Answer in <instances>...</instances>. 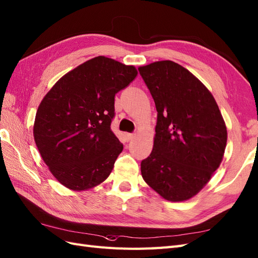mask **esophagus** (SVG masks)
Segmentation results:
<instances>
[{
    "label": "esophagus",
    "instance_id": "1",
    "mask_svg": "<svg viewBox=\"0 0 258 258\" xmlns=\"http://www.w3.org/2000/svg\"><path fill=\"white\" fill-rule=\"evenodd\" d=\"M134 138H135L134 134H127L126 135V140H127V141H131V140L134 139Z\"/></svg>",
    "mask_w": 258,
    "mask_h": 258
}]
</instances>
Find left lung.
<instances>
[{"instance_id": "8db88e82", "label": "left lung", "mask_w": 258, "mask_h": 258, "mask_svg": "<svg viewBox=\"0 0 258 258\" xmlns=\"http://www.w3.org/2000/svg\"><path fill=\"white\" fill-rule=\"evenodd\" d=\"M157 110L154 145L141 162L147 185L168 201L192 198L220 167L227 128L212 93L171 60L139 68Z\"/></svg>"}]
</instances>
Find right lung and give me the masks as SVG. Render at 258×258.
Segmentation results:
<instances>
[{
	"instance_id": "add662e5",
	"label": "right lung",
	"mask_w": 258,
	"mask_h": 258,
	"mask_svg": "<svg viewBox=\"0 0 258 258\" xmlns=\"http://www.w3.org/2000/svg\"><path fill=\"white\" fill-rule=\"evenodd\" d=\"M137 75L134 66L99 56L62 76L43 98L34 141L52 175L67 188L87 190L111 174L123 148L111 130L115 95Z\"/></svg>"
}]
</instances>
